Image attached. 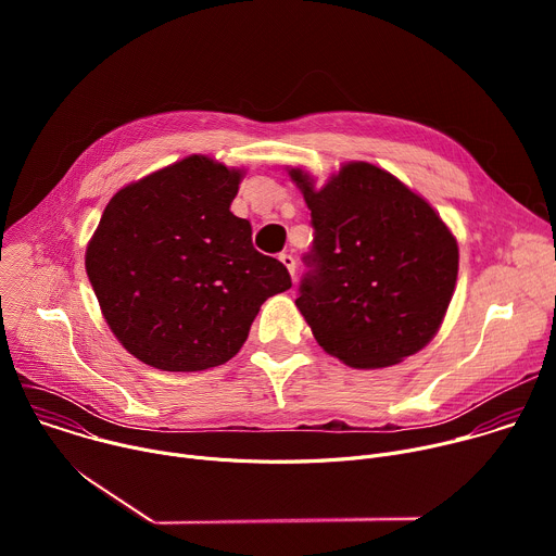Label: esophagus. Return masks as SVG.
Here are the masks:
<instances>
[{"mask_svg": "<svg viewBox=\"0 0 556 556\" xmlns=\"http://www.w3.org/2000/svg\"><path fill=\"white\" fill-rule=\"evenodd\" d=\"M279 260H281V264L290 270V275H292V279H294V270H296V262H294V257H292V253H281L279 255Z\"/></svg>", "mask_w": 556, "mask_h": 556, "instance_id": "obj_1", "label": "esophagus"}]
</instances>
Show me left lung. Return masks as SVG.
<instances>
[{
    "mask_svg": "<svg viewBox=\"0 0 556 556\" xmlns=\"http://www.w3.org/2000/svg\"><path fill=\"white\" fill-rule=\"evenodd\" d=\"M314 228L296 307L319 345L350 367L401 363L438 332L457 279V242L399 178L345 165L321 191L301 169Z\"/></svg>",
    "mask_w": 556,
    "mask_h": 556,
    "instance_id": "8db88e82",
    "label": "left lung"
}]
</instances>
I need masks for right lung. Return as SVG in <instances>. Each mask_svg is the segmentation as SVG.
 Masks as SVG:
<instances>
[{"label": "right lung", "mask_w": 556, "mask_h": 556, "mask_svg": "<svg viewBox=\"0 0 556 556\" xmlns=\"http://www.w3.org/2000/svg\"><path fill=\"white\" fill-rule=\"evenodd\" d=\"M242 174L206 155L121 189L88 244L86 270L123 348L165 371H200L244 345L260 305L292 286L230 213Z\"/></svg>", "instance_id": "right-lung-1"}]
</instances>
